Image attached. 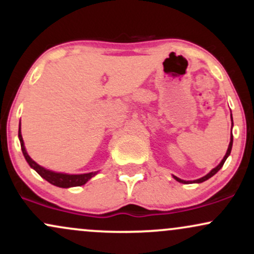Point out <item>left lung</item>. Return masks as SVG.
I'll use <instances>...</instances> for the list:
<instances>
[{"label": "left lung", "mask_w": 254, "mask_h": 254, "mask_svg": "<svg viewBox=\"0 0 254 254\" xmlns=\"http://www.w3.org/2000/svg\"><path fill=\"white\" fill-rule=\"evenodd\" d=\"M232 116V115H230ZM232 122H233V119H232ZM232 145H233V135L230 136V142H229V145H228V150H227V153H226V155H224V157H223V160L222 161H221V164L217 166V167H215L214 170H212L210 173H208L206 174L205 177H203V178H200V179H197V180H194L193 183H203V182H205V180H208L209 178H211L212 176H214V174H216L218 171L221 170V167H222L223 166V164H224V161H226L227 160V157L229 156V154H230V150H232ZM174 179L177 180V182H179V183H183V184H189L190 182H185V180H182V179H179V178H177V177H174Z\"/></svg>", "instance_id": "left-lung-1"}]
</instances>
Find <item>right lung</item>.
I'll return each mask as SVG.
<instances>
[{
    "mask_svg": "<svg viewBox=\"0 0 254 254\" xmlns=\"http://www.w3.org/2000/svg\"><path fill=\"white\" fill-rule=\"evenodd\" d=\"M19 139H20V144H21L22 154H24L26 161L28 162V165H30L40 177L44 178L45 180H48V182L52 184V185L58 186V188L81 186V185H84L90 178L94 177L95 174H97V172H92V173H86V174H64V173H56V172L45 170V168L38 165L37 162H34L33 160L28 156L27 151L25 149L24 139H22L21 130H20V127H19Z\"/></svg>",
    "mask_w": 254,
    "mask_h": 254,
    "instance_id": "right-lung-1",
    "label": "right lung"
}]
</instances>
